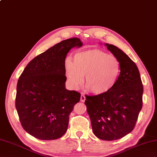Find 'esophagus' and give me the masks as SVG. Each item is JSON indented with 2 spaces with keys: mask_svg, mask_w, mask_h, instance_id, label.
<instances>
[{
  "mask_svg": "<svg viewBox=\"0 0 157 157\" xmlns=\"http://www.w3.org/2000/svg\"><path fill=\"white\" fill-rule=\"evenodd\" d=\"M85 100H86V97L85 96V94H82L81 96V102H85Z\"/></svg>",
  "mask_w": 157,
  "mask_h": 157,
  "instance_id": "34e87169",
  "label": "esophagus"
}]
</instances>
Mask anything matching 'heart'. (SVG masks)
Returning a JSON list of instances; mask_svg holds the SVG:
<instances>
[{
    "label": "heart",
    "instance_id": "obj_1",
    "mask_svg": "<svg viewBox=\"0 0 157 157\" xmlns=\"http://www.w3.org/2000/svg\"><path fill=\"white\" fill-rule=\"evenodd\" d=\"M64 67L72 86H78L82 82V76H85V85L94 94H102L111 90L121 72L117 57L99 49L76 53L74 61L67 57Z\"/></svg>",
    "mask_w": 157,
    "mask_h": 157
}]
</instances>
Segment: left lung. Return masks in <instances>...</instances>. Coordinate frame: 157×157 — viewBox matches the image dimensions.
I'll return each mask as SVG.
<instances>
[{"label": "left lung", "mask_w": 157, "mask_h": 157, "mask_svg": "<svg viewBox=\"0 0 157 157\" xmlns=\"http://www.w3.org/2000/svg\"><path fill=\"white\" fill-rule=\"evenodd\" d=\"M105 45L119 60V76L107 93L86 95L85 104L94 135L102 140H114L135 128L143 106V85L136 64L116 46Z\"/></svg>", "instance_id": "left-lung-1"}]
</instances>
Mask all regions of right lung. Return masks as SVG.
I'll return each instance as SVG.
<instances>
[{"label": "right lung", "mask_w": 157, "mask_h": 157, "mask_svg": "<svg viewBox=\"0 0 157 157\" xmlns=\"http://www.w3.org/2000/svg\"><path fill=\"white\" fill-rule=\"evenodd\" d=\"M82 46L72 38L34 58L18 78L15 106L22 128L40 140L60 138L67 131L69 115L81 94L65 89L64 62L73 47Z\"/></svg>", "instance_id": "1"}]
</instances>
